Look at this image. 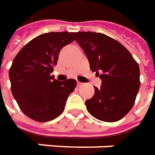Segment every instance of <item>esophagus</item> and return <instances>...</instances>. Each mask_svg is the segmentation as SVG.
Returning <instances> with one entry per match:
<instances>
[{
  "instance_id": "1",
  "label": "esophagus",
  "mask_w": 155,
  "mask_h": 155,
  "mask_svg": "<svg viewBox=\"0 0 155 155\" xmlns=\"http://www.w3.org/2000/svg\"><path fill=\"white\" fill-rule=\"evenodd\" d=\"M83 83H80V82H78V87H81V86H83Z\"/></svg>"
}]
</instances>
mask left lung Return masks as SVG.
Wrapping results in <instances>:
<instances>
[{
	"instance_id": "1",
	"label": "left lung",
	"mask_w": 155,
	"mask_h": 155,
	"mask_svg": "<svg viewBox=\"0 0 155 155\" xmlns=\"http://www.w3.org/2000/svg\"><path fill=\"white\" fill-rule=\"evenodd\" d=\"M72 35L86 54L90 69L103 72L98 75L102 86L94 87L93 97L85 102L88 113L101 121L120 120L131 110L139 92V64L121 43L108 36L92 31Z\"/></svg>"
}]
</instances>
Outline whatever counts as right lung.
Segmentation results:
<instances>
[{
    "label": "right lung",
    "mask_w": 155,
    "mask_h": 155,
    "mask_svg": "<svg viewBox=\"0 0 155 155\" xmlns=\"http://www.w3.org/2000/svg\"><path fill=\"white\" fill-rule=\"evenodd\" d=\"M68 31L48 32L23 47L9 70L11 88L21 110L37 122H48L62 114L75 79L58 81L51 73L60 51L74 41Z\"/></svg>",
    "instance_id": "right-lung-1"
}]
</instances>
